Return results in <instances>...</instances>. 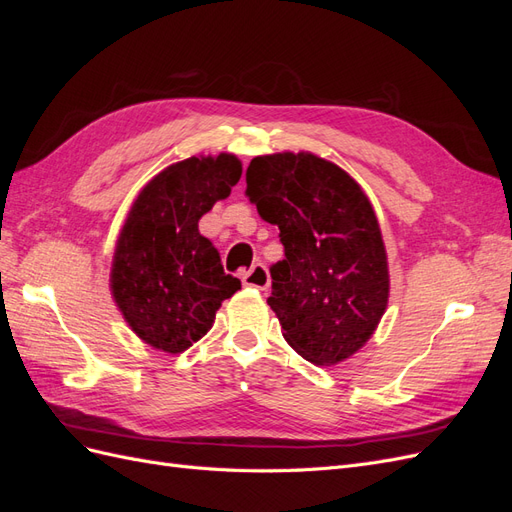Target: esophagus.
Masks as SVG:
<instances>
[{
  "label": "esophagus",
  "instance_id": "esophagus-1",
  "mask_svg": "<svg viewBox=\"0 0 512 512\" xmlns=\"http://www.w3.org/2000/svg\"><path fill=\"white\" fill-rule=\"evenodd\" d=\"M241 282H243V286L267 290V286H269V271H267L265 265H262V262H256L252 269H247V271L241 273Z\"/></svg>",
  "mask_w": 512,
  "mask_h": 512
}]
</instances>
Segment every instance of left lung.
<instances>
[{
  "instance_id": "obj_1",
  "label": "left lung",
  "mask_w": 512,
  "mask_h": 512,
  "mask_svg": "<svg viewBox=\"0 0 512 512\" xmlns=\"http://www.w3.org/2000/svg\"><path fill=\"white\" fill-rule=\"evenodd\" d=\"M260 218L280 228L267 303L305 361L337 365L374 335L389 303V262L369 198L346 170L314 153H271L247 166Z\"/></svg>"
}]
</instances>
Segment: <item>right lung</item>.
Instances as JSON below:
<instances>
[{
  "label": "right lung",
  "mask_w": 512,
  "mask_h": 512,
  "mask_svg": "<svg viewBox=\"0 0 512 512\" xmlns=\"http://www.w3.org/2000/svg\"><path fill=\"white\" fill-rule=\"evenodd\" d=\"M241 173L232 153L192 156L164 168L134 200L117 239L111 292L128 327L156 350H188L241 288L198 232V220L230 196Z\"/></svg>",
  "instance_id": "obj_1"
}]
</instances>
